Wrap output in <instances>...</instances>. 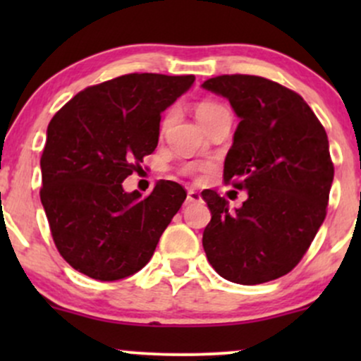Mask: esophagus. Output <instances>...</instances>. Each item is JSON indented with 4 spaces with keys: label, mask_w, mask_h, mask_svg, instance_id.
Here are the masks:
<instances>
[{
    "label": "esophagus",
    "mask_w": 361,
    "mask_h": 361,
    "mask_svg": "<svg viewBox=\"0 0 361 361\" xmlns=\"http://www.w3.org/2000/svg\"><path fill=\"white\" fill-rule=\"evenodd\" d=\"M200 200L202 197L197 190H188V193H186V204H195V202H200Z\"/></svg>",
    "instance_id": "esophagus-1"
}]
</instances>
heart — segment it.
<instances>
[{
	"instance_id": "heart-1",
	"label": "heart",
	"mask_w": 361,
	"mask_h": 361,
	"mask_svg": "<svg viewBox=\"0 0 361 361\" xmlns=\"http://www.w3.org/2000/svg\"><path fill=\"white\" fill-rule=\"evenodd\" d=\"M224 106L219 105V103H212V102H202L197 105V118L200 120V123H204L207 118L212 117L214 114H217L219 110H222Z\"/></svg>"
}]
</instances>
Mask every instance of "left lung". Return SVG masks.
Returning <instances> with one entry per match:
<instances>
[{"mask_svg": "<svg viewBox=\"0 0 361 361\" xmlns=\"http://www.w3.org/2000/svg\"><path fill=\"white\" fill-rule=\"evenodd\" d=\"M202 88L227 98L239 117L224 180L247 192L234 212L217 192H202L212 214L202 238L207 259L234 283L280 279L324 222L334 178L324 127L300 94L264 78L226 74Z\"/></svg>", "mask_w": 361, "mask_h": 361, "instance_id": "obj_1", "label": "left lung"}]
</instances>
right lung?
<instances>
[{"mask_svg": "<svg viewBox=\"0 0 361 361\" xmlns=\"http://www.w3.org/2000/svg\"><path fill=\"white\" fill-rule=\"evenodd\" d=\"M195 76L126 74L90 86L54 115L40 157L42 200L61 256L100 281L134 275L149 263L186 193L157 181L146 198L122 181L159 140L161 114Z\"/></svg>", "mask_w": 361, "mask_h": 361, "instance_id": "add662e5", "label": "right lung"}]
</instances>
